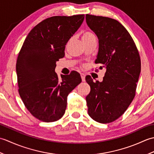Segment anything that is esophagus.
Segmentation results:
<instances>
[{
	"label": "esophagus",
	"mask_w": 154,
	"mask_h": 154,
	"mask_svg": "<svg viewBox=\"0 0 154 154\" xmlns=\"http://www.w3.org/2000/svg\"><path fill=\"white\" fill-rule=\"evenodd\" d=\"M81 79H82L83 82H85V75L84 73H81Z\"/></svg>",
	"instance_id": "esophagus-1"
}]
</instances>
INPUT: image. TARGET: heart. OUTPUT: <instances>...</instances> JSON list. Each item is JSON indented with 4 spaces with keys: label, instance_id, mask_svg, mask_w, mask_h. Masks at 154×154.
<instances>
[{
    "label": "heart",
    "instance_id": "b5f03b06",
    "mask_svg": "<svg viewBox=\"0 0 154 154\" xmlns=\"http://www.w3.org/2000/svg\"><path fill=\"white\" fill-rule=\"evenodd\" d=\"M93 37H94V34L93 33H91V32H83L82 34V36H81L83 42H85V41L89 40V39H90L91 38H93Z\"/></svg>",
    "mask_w": 154,
    "mask_h": 154
}]
</instances>
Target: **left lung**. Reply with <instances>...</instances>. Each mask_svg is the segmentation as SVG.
<instances>
[{
  "label": "left lung",
  "instance_id": "8db88e82",
  "mask_svg": "<svg viewBox=\"0 0 154 154\" xmlns=\"http://www.w3.org/2000/svg\"><path fill=\"white\" fill-rule=\"evenodd\" d=\"M86 22L99 39L95 63L106 67L102 82L85 77L91 87L86 97L88 114L98 122L110 123L122 115L135 97L140 57L131 35L119 22L90 14H86Z\"/></svg>",
  "mask_w": 154,
  "mask_h": 154
}]
</instances>
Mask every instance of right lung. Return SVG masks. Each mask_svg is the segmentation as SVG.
Wrapping results in <instances>:
<instances>
[{"label":"right lung","instance_id":"obj_1","mask_svg":"<svg viewBox=\"0 0 154 154\" xmlns=\"http://www.w3.org/2000/svg\"><path fill=\"white\" fill-rule=\"evenodd\" d=\"M84 18V14H79L45 19L29 32L18 54L19 94L29 112L43 122H55L63 116L68 94L81 82L75 71L61 75L60 79L55 68Z\"/></svg>","mask_w":154,"mask_h":154}]
</instances>
